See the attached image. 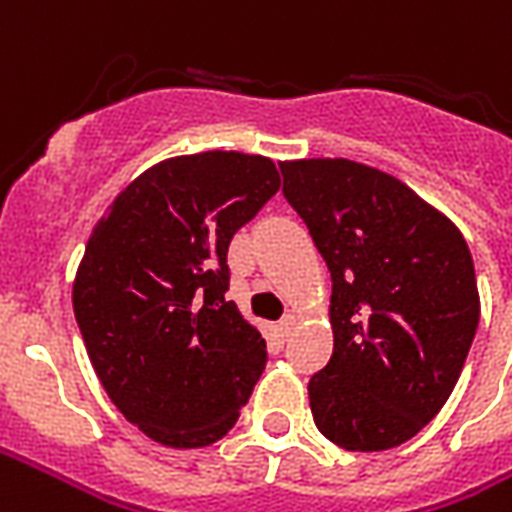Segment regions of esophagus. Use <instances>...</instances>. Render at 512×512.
I'll return each instance as SVG.
<instances>
[{
	"instance_id": "1",
	"label": "esophagus",
	"mask_w": 512,
	"mask_h": 512,
	"mask_svg": "<svg viewBox=\"0 0 512 512\" xmlns=\"http://www.w3.org/2000/svg\"><path fill=\"white\" fill-rule=\"evenodd\" d=\"M295 325H298V317H295V314H287V317H282V322H279V333L287 338V335L295 330Z\"/></svg>"
}]
</instances>
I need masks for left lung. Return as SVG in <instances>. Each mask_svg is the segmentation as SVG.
Listing matches in <instances>:
<instances>
[{"mask_svg":"<svg viewBox=\"0 0 512 512\" xmlns=\"http://www.w3.org/2000/svg\"><path fill=\"white\" fill-rule=\"evenodd\" d=\"M333 279V357L308 381L314 424L346 451L411 440L454 392L481 319L462 230L386 171L279 163Z\"/></svg>","mask_w":512,"mask_h":512,"instance_id":"left-lung-1","label":"left lung"}]
</instances>
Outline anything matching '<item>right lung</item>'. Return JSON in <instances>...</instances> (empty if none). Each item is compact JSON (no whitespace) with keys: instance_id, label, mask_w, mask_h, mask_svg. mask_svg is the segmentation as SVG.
I'll list each match as a JSON object with an SVG mask.
<instances>
[{"instance_id":"right-lung-1","label":"right lung","mask_w":512,"mask_h":512,"mask_svg":"<svg viewBox=\"0 0 512 512\" xmlns=\"http://www.w3.org/2000/svg\"><path fill=\"white\" fill-rule=\"evenodd\" d=\"M279 187L265 155H177L128 182L93 225L74 317L109 400L161 446L225 438L263 373L265 338L225 300V260Z\"/></svg>"}]
</instances>
